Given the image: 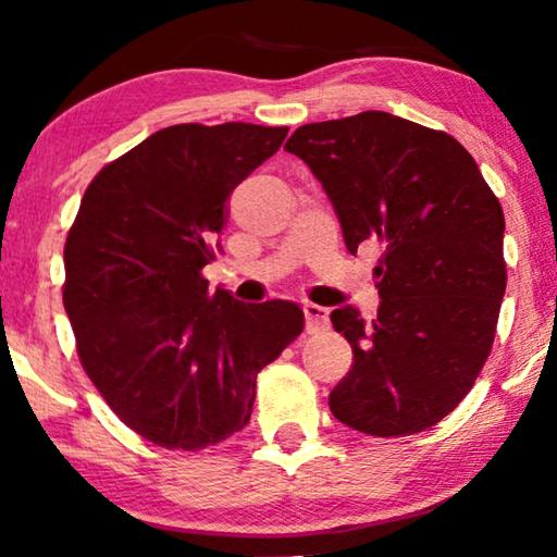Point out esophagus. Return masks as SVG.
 <instances>
[{
    "instance_id": "34e87169",
    "label": "esophagus",
    "mask_w": 557,
    "mask_h": 557,
    "mask_svg": "<svg viewBox=\"0 0 557 557\" xmlns=\"http://www.w3.org/2000/svg\"><path fill=\"white\" fill-rule=\"evenodd\" d=\"M304 317H307L309 332H319L330 324V311H326L324 307H319V304H307V307H304Z\"/></svg>"
}]
</instances>
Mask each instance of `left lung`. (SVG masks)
<instances>
[{
    "label": "left lung",
    "mask_w": 557,
    "mask_h": 557,
    "mask_svg": "<svg viewBox=\"0 0 557 557\" xmlns=\"http://www.w3.org/2000/svg\"><path fill=\"white\" fill-rule=\"evenodd\" d=\"M322 182L349 253L377 246L380 307L332 311L355 362L330 393L370 436L436 425L476 383L507 286L505 212L454 136L385 111L299 126L286 141Z\"/></svg>",
    "instance_id": "obj_1"
}]
</instances>
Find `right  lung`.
<instances>
[{"label": "right lung", "instance_id": "add662e5", "mask_svg": "<svg viewBox=\"0 0 557 557\" xmlns=\"http://www.w3.org/2000/svg\"><path fill=\"white\" fill-rule=\"evenodd\" d=\"M286 126L177 124L106 164L65 240L63 304L83 370L128 429L200 451L250 421L256 377L304 330L292 301L210 292L227 197Z\"/></svg>", "mask_w": 557, "mask_h": 557}]
</instances>
